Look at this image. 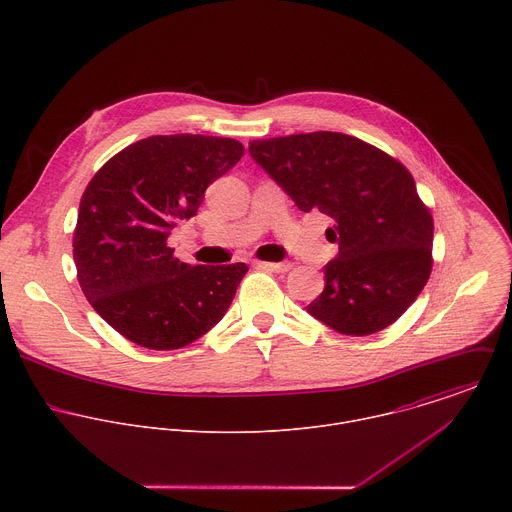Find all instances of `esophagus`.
Instances as JSON below:
<instances>
[{"instance_id": "1", "label": "esophagus", "mask_w": 512, "mask_h": 512, "mask_svg": "<svg viewBox=\"0 0 512 512\" xmlns=\"http://www.w3.org/2000/svg\"><path fill=\"white\" fill-rule=\"evenodd\" d=\"M259 269H265V271H273V273H285L291 269V263H271V261H259L257 263Z\"/></svg>"}]
</instances>
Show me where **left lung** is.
<instances>
[{
	"label": "left lung",
	"instance_id": "1",
	"mask_svg": "<svg viewBox=\"0 0 512 512\" xmlns=\"http://www.w3.org/2000/svg\"><path fill=\"white\" fill-rule=\"evenodd\" d=\"M251 158L304 212L334 218L338 255L306 308L346 336L391 326L431 273L433 218L409 170L375 145L334 131L255 139Z\"/></svg>",
	"mask_w": 512,
	"mask_h": 512
}]
</instances>
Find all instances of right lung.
I'll return each instance as SVG.
<instances>
[{
  "label": "right lung",
  "instance_id": "obj_1",
  "mask_svg": "<svg viewBox=\"0 0 512 512\" xmlns=\"http://www.w3.org/2000/svg\"><path fill=\"white\" fill-rule=\"evenodd\" d=\"M245 154L212 135H152L113 156L83 192L72 255L95 312L152 350L188 346L227 314L249 267L174 257L170 231Z\"/></svg>",
  "mask_w": 512,
  "mask_h": 512
}]
</instances>
